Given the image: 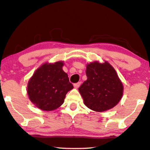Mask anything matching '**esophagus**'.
Segmentation results:
<instances>
[{"label": "esophagus", "mask_w": 150, "mask_h": 150, "mask_svg": "<svg viewBox=\"0 0 150 150\" xmlns=\"http://www.w3.org/2000/svg\"><path fill=\"white\" fill-rule=\"evenodd\" d=\"M80 85H81V82H77V83L74 84V87L75 88H78L80 86Z\"/></svg>", "instance_id": "1"}]
</instances>
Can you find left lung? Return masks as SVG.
<instances>
[{
	"label": "left lung",
	"instance_id": "left-lung-1",
	"mask_svg": "<svg viewBox=\"0 0 150 150\" xmlns=\"http://www.w3.org/2000/svg\"><path fill=\"white\" fill-rule=\"evenodd\" d=\"M86 73L88 79L79 88L84 104L98 112L115 107L123 94V86L115 69L107 62H94L87 65Z\"/></svg>",
	"mask_w": 150,
	"mask_h": 150
}]
</instances>
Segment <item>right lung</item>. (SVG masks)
Masks as SVG:
<instances>
[{"mask_svg":"<svg viewBox=\"0 0 150 150\" xmlns=\"http://www.w3.org/2000/svg\"><path fill=\"white\" fill-rule=\"evenodd\" d=\"M62 62L44 64L29 80V98L38 108L44 111L54 110L61 106L69 91L73 88L68 75L62 70Z\"/></svg>","mask_w":150,"mask_h":150,"instance_id":"obj_1","label":"right lung"}]
</instances>
